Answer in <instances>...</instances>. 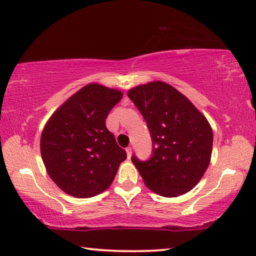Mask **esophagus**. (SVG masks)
<instances>
[{
	"label": "esophagus",
	"mask_w": 256,
	"mask_h": 256,
	"mask_svg": "<svg viewBox=\"0 0 256 256\" xmlns=\"http://www.w3.org/2000/svg\"><path fill=\"white\" fill-rule=\"evenodd\" d=\"M125 151H126L128 158H131V154H132V148H131V146H128V148L125 149Z\"/></svg>",
	"instance_id": "34e87169"
}]
</instances>
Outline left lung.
I'll use <instances>...</instances> for the list:
<instances>
[{"label": "left lung", "instance_id": "obj_1", "mask_svg": "<svg viewBox=\"0 0 256 256\" xmlns=\"http://www.w3.org/2000/svg\"><path fill=\"white\" fill-rule=\"evenodd\" d=\"M150 131L152 154L146 162L132 156L144 184L166 198L196 186L210 164L214 133L204 115L183 94L162 81L128 90Z\"/></svg>", "mask_w": 256, "mask_h": 256}]
</instances>
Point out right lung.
Here are the masks:
<instances>
[{
    "mask_svg": "<svg viewBox=\"0 0 256 256\" xmlns=\"http://www.w3.org/2000/svg\"><path fill=\"white\" fill-rule=\"evenodd\" d=\"M120 90L92 84L56 110L40 138L42 158L55 184L76 198H92L110 186L125 150L106 128Z\"/></svg>",
    "mask_w": 256,
    "mask_h": 256,
    "instance_id": "obj_1",
    "label": "right lung"
}]
</instances>
